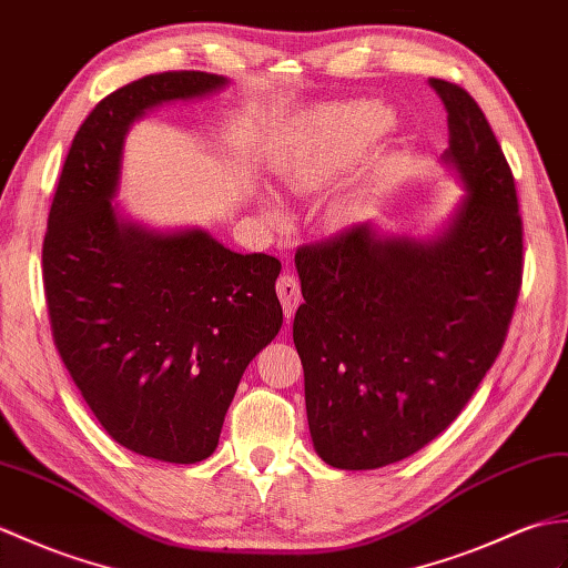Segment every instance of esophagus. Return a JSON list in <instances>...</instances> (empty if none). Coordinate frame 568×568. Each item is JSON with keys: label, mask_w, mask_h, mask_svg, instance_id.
I'll return each instance as SVG.
<instances>
[{"label": "esophagus", "mask_w": 568, "mask_h": 568, "mask_svg": "<svg viewBox=\"0 0 568 568\" xmlns=\"http://www.w3.org/2000/svg\"><path fill=\"white\" fill-rule=\"evenodd\" d=\"M276 294H280V301H282V306H284V316L292 318L294 311L301 304V286L296 282V276L282 274L280 280H276Z\"/></svg>", "instance_id": "1"}]
</instances>
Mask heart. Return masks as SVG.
I'll return each mask as SVG.
<instances>
[{
	"label": "heart",
	"mask_w": 568,
	"mask_h": 568,
	"mask_svg": "<svg viewBox=\"0 0 568 568\" xmlns=\"http://www.w3.org/2000/svg\"><path fill=\"white\" fill-rule=\"evenodd\" d=\"M394 111L376 99H352L316 109L306 125L304 148L282 168L284 186L292 194L313 192L367 153L394 129ZM262 209L272 221L284 216L272 194H262Z\"/></svg>",
	"instance_id": "b5f03b06"
}]
</instances>
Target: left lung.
<instances>
[{"label": "left lung", "mask_w": 568, "mask_h": 568, "mask_svg": "<svg viewBox=\"0 0 568 568\" xmlns=\"http://www.w3.org/2000/svg\"><path fill=\"white\" fill-rule=\"evenodd\" d=\"M447 111L443 162L464 186L433 235L374 221L296 252L313 449L335 469L410 457L457 418L506 343L523 280L513 172L484 111L430 78Z\"/></svg>", "instance_id": "left-lung-1"}]
</instances>
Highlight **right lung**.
Masks as SVG:
<instances>
[{"label": "right lung", "mask_w": 568, "mask_h": 568, "mask_svg": "<svg viewBox=\"0 0 568 568\" xmlns=\"http://www.w3.org/2000/svg\"><path fill=\"white\" fill-rule=\"evenodd\" d=\"M223 87V74L160 72L102 99L70 145L43 243L72 382L119 445L172 464L213 455L243 372L284 318L280 260L241 255L199 225L153 229L116 204L131 125Z\"/></svg>", "instance_id": "obj_1"}]
</instances>
